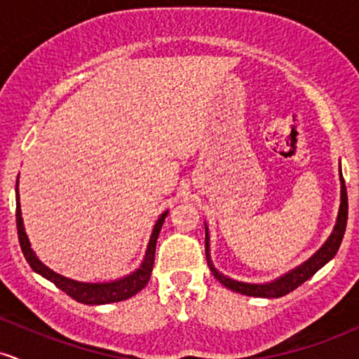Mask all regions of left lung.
Returning a JSON list of instances; mask_svg holds the SVG:
<instances>
[{"label": "left lung", "instance_id": "1", "mask_svg": "<svg viewBox=\"0 0 359 359\" xmlns=\"http://www.w3.org/2000/svg\"><path fill=\"white\" fill-rule=\"evenodd\" d=\"M339 180H341V205L339 212H337V221L334 229H332L331 236L327 238V241L320 246L319 250L312 255L307 262H304L302 265H299L297 269H294L288 273L282 275V277L273 280V282L269 283H246V282H238V280H233L226 275H222L214 269L211 262V253H209V233L208 226H205V258H208V265L211 269L212 275L216 277L224 287L231 288L233 292H238V294L250 295V297H265V299H277L283 297V295L290 294L292 290H295L299 285H302L306 280H309L312 275L316 273L317 270L323 269L325 263L329 262L339 250L341 241H343L344 231H346V222H348V192H346V185L343 174H341L339 168Z\"/></svg>", "mask_w": 359, "mask_h": 359}]
</instances>
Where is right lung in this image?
I'll return each instance as SVG.
<instances>
[{
    "label": "right lung",
    "mask_w": 359,
    "mask_h": 359,
    "mask_svg": "<svg viewBox=\"0 0 359 359\" xmlns=\"http://www.w3.org/2000/svg\"><path fill=\"white\" fill-rule=\"evenodd\" d=\"M168 211L160 214V217L156 219L154 231H151L150 243L147 246L145 258H143L142 265L138 270H135L133 273L126 275V277L114 280V282H102V283H89V282H77V280H71L64 275L55 273V271L45 266L34 250L30 248V241H28L27 233L23 228V219H22V209H20V196H18V180H16V228H18V240L22 251L27 258V262L30 263V266L36 271L39 275H42L43 278L50 280L52 283H55V287H59L62 292L72 297L74 300L81 304H88V306H101V304H113V302H121L133 297L135 294H138L142 288L150 280L151 270H154V262H155V246L156 240H158L160 229H162L163 221H165Z\"/></svg>",
    "instance_id": "obj_1"
}]
</instances>
